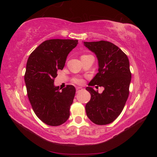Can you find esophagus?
<instances>
[{
    "instance_id": "esophagus-1",
    "label": "esophagus",
    "mask_w": 157,
    "mask_h": 157,
    "mask_svg": "<svg viewBox=\"0 0 157 157\" xmlns=\"http://www.w3.org/2000/svg\"><path fill=\"white\" fill-rule=\"evenodd\" d=\"M83 90V88L81 87H77V93H78L80 92H81Z\"/></svg>"
}]
</instances>
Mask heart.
<instances>
[{"instance_id":"1","label":"heart","mask_w":157,"mask_h":157,"mask_svg":"<svg viewBox=\"0 0 157 157\" xmlns=\"http://www.w3.org/2000/svg\"><path fill=\"white\" fill-rule=\"evenodd\" d=\"M73 82L77 84H82L83 83V80L80 78H75L73 79Z\"/></svg>"}]
</instances>
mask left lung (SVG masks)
Masks as SVG:
<instances>
[{"mask_svg":"<svg viewBox=\"0 0 157 157\" xmlns=\"http://www.w3.org/2000/svg\"><path fill=\"white\" fill-rule=\"evenodd\" d=\"M84 45L96 56L98 73L86 90L91 99L85 107L89 119L94 124H110L119 116L129 95L132 75L127 56L110 42H84ZM98 85L104 90L101 94L91 86Z\"/></svg>","mask_w":157,"mask_h":157,"instance_id":"8db88e82","label":"left lung"}]
</instances>
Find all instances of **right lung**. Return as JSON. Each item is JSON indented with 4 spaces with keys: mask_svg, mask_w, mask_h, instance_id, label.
Here are the masks:
<instances>
[{
    "mask_svg": "<svg viewBox=\"0 0 157 157\" xmlns=\"http://www.w3.org/2000/svg\"><path fill=\"white\" fill-rule=\"evenodd\" d=\"M77 40L50 39L41 43L28 58L24 76L28 98L37 117L45 124L56 126L70 116L76 90L73 85L60 91L54 85L58 70H62Z\"/></svg>",
    "mask_w": 157,
    "mask_h": 157,
    "instance_id": "right-lung-1",
    "label": "right lung"
}]
</instances>
